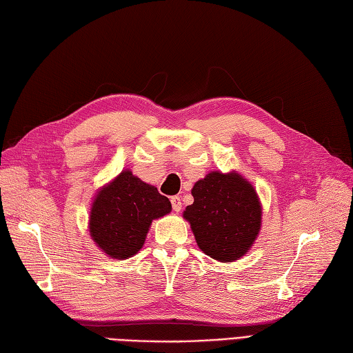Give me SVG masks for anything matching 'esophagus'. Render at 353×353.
<instances>
[{
	"label": "esophagus",
	"mask_w": 353,
	"mask_h": 353,
	"mask_svg": "<svg viewBox=\"0 0 353 353\" xmlns=\"http://www.w3.org/2000/svg\"><path fill=\"white\" fill-rule=\"evenodd\" d=\"M171 206H172V211H176V212L181 211V209H182V199L177 197V196L171 197Z\"/></svg>",
	"instance_id": "esophagus-1"
}]
</instances>
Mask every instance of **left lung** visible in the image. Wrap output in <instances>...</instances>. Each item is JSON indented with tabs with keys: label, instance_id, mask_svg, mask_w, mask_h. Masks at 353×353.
Listing matches in <instances>:
<instances>
[{
	"label": "left lung",
	"instance_id": "obj_1",
	"mask_svg": "<svg viewBox=\"0 0 353 353\" xmlns=\"http://www.w3.org/2000/svg\"><path fill=\"white\" fill-rule=\"evenodd\" d=\"M194 203L183 219L200 250L220 262H234L250 250L261 230L262 208L253 185L232 171H211L192 186Z\"/></svg>",
	"mask_w": 353,
	"mask_h": 353
}]
</instances>
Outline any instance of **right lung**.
<instances>
[{"mask_svg": "<svg viewBox=\"0 0 353 353\" xmlns=\"http://www.w3.org/2000/svg\"><path fill=\"white\" fill-rule=\"evenodd\" d=\"M170 212L167 197L124 170L97 192L89 214V234L109 258L127 259L144 245L152 221Z\"/></svg>", "mask_w": 353, "mask_h": 353, "instance_id": "obj_1", "label": "right lung"}]
</instances>
